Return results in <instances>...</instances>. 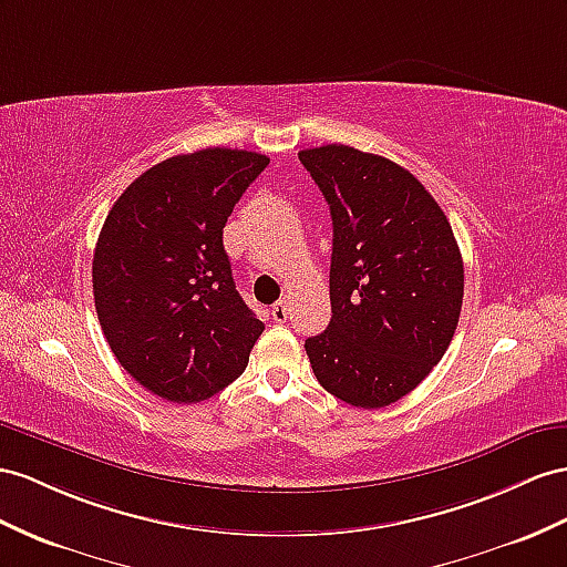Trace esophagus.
<instances>
[{
	"mask_svg": "<svg viewBox=\"0 0 567 567\" xmlns=\"http://www.w3.org/2000/svg\"><path fill=\"white\" fill-rule=\"evenodd\" d=\"M272 321L275 323H285L287 318H289V309H287V299H280V301H275L272 303Z\"/></svg>",
	"mask_w": 567,
	"mask_h": 567,
	"instance_id": "34e87169",
	"label": "esophagus"
}]
</instances>
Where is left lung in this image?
Returning <instances> with one entry per match:
<instances>
[{"instance_id":"8db88e82","label":"left lung","mask_w":567,"mask_h":567,"mask_svg":"<svg viewBox=\"0 0 567 567\" xmlns=\"http://www.w3.org/2000/svg\"><path fill=\"white\" fill-rule=\"evenodd\" d=\"M299 159L332 217V316L303 344L311 369L352 408H388L426 379L455 336L464 268L453 227L393 159L338 143Z\"/></svg>"}]
</instances>
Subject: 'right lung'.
Listing matches in <instances>:
<instances>
[{
	"label": "right lung",
	"mask_w": 567,
	"mask_h": 567,
	"mask_svg": "<svg viewBox=\"0 0 567 567\" xmlns=\"http://www.w3.org/2000/svg\"><path fill=\"white\" fill-rule=\"evenodd\" d=\"M270 157L237 148L174 155L126 186L100 229L93 297L112 354L169 402L220 393L264 323L231 280L223 227Z\"/></svg>",
	"instance_id": "1"
}]
</instances>
